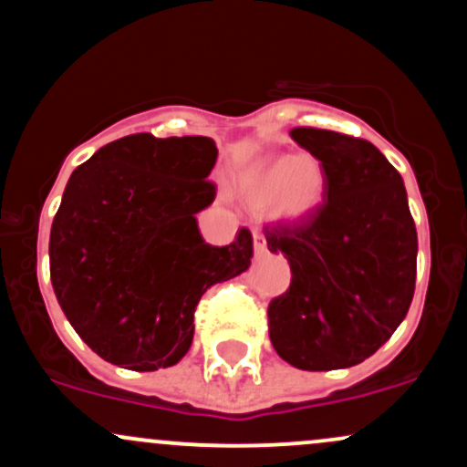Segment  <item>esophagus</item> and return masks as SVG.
<instances>
[{
    "mask_svg": "<svg viewBox=\"0 0 467 467\" xmlns=\"http://www.w3.org/2000/svg\"><path fill=\"white\" fill-rule=\"evenodd\" d=\"M253 248H254V257H264L265 254V239L257 233L253 234Z\"/></svg>",
    "mask_w": 467,
    "mask_h": 467,
    "instance_id": "34e87169",
    "label": "esophagus"
}]
</instances>
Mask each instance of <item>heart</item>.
<instances>
[{
    "mask_svg": "<svg viewBox=\"0 0 467 467\" xmlns=\"http://www.w3.org/2000/svg\"><path fill=\"white\" fill-rule=\"evenodd\" d=\"M239 191L253 208H268L279 222H304L324 203L327 175L319 157L299 152L250 168Z\"/></svg>",
    "mask_w": 467,
    "mask_h": 467,
    "instance_id": "obj_1",
    "label": "heart"
}]
</instances>
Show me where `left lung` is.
Here are the masks:
<instances>
[{
    "mask_svg": "<svg viewBox=\"0 0 467 467\" xmlns=\"http://www.w3.org/2000/svg\"><path fill=\"white\" fill-rule=\"evenodd\" d=\"M290 137L327 175L321 208L299 223L265 225L290 288L270 301V341L299 370L366 361L406 319L417 279V228L397 168L370 141L321 128Z\"/></svg>",
    "mask_w": 467,
    "mask_h": 467,
    "instance_id": "8db88e82",
    "label": "left lung"
}]
</instances>
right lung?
Returning <instances> with one entry per match:
<instances>
[{
	"instance_id": "add662e5",
	"label": "right lung",
	"mask_w": 467,
	"mask_h": 467,
	"mask_svg": "<svg viewBox=\"0 0 467 467\" xmlns=\"http://www.w3.org/2000/svg\"><path fill=\"white\" fill-rule=\"evenodd\" d=\"M210 137L150 132L106 143L66 183L50 228V281L92 352L126 370L171 368L191 350L194 308L210 285L248 270L253 234L230 245L199 234L214 202Z\"/></svg>"
}]
</instances>
